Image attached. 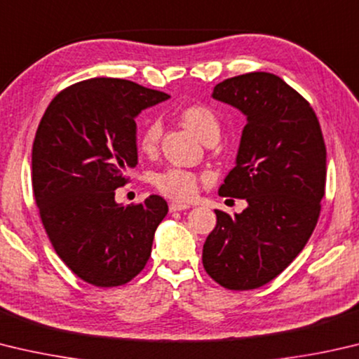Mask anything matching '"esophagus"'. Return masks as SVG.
<instances>
[{
  "mask_svg": "<svg viewBox=\"0 0 359 359\" xmlns=\"http://www.w3.org/2000/svg\"><path fill=\"white\" fill-rule=\"evenodd\" d=\"M187 208H190V205H188V204H182V202H171V204H169V210H171V212L187 210Z\"/></svg>",
  "mask_w": 359,
  "mask_h": 359,
  "instance_id": "34e87169",
  "label": "esophagus"
}]
</instances>
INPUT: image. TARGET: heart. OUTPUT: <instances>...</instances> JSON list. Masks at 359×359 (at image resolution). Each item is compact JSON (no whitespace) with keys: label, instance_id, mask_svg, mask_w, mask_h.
Masks as SVG:
<instances>
[{"label":"heart","instance_id":"heart-1","mask_svg":"<svg viewBox=\"0 0 359 359\" xmlns=\"http://www.w3.org/2000/svg\"><path fill=\"white\" fill-rule=\"evenodd\" d=\"M179 119L182 123L198 136L201 141H205L213 135H219V121L217 114L202 103H190L180 109ZM161 123L151 121L144 127L140 136V149L144 154H152L160 141ZM152 184L165 196L177 201H187L194 196L198 190L199 175L184 168H168L165 171L154 174Z\"/></svg>","mask_w":359,"mask_h":359}]
</instances>
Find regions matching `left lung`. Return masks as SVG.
<instances>
[{
	"label": "left lung",
	"instance_id": "1",
	"mask_svg": "<svg viewBox=\"0 0 359 359\" xmlns=\"http://www.w3.org/2000/svg\"><path fill=\"white\" fill-rule=\"evenodd\" d=\"M213 99L246 116L237 165L219 187L221 196L246 199L217 226L202 250L213 281L229 290L270 283L295 259L316 229L327 179V147L309 102L283 78L266 72L227 78Z\"/></svg>",
	"mask_w": 359,
	"mask_h": 359
}]
</instances>
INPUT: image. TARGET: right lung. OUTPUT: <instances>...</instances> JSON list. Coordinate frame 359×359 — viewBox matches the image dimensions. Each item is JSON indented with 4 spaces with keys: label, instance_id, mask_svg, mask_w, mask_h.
<instances>
[{
    "label": "right lung",
    "instance_id": "obj_1",
    "mask_svg": "<svg viewBox=\"0 0 359 359\" xmlns=\"http://www.w3.org/2000/svg\"><path fill=\"white\" fill-rule=\"evenodd\" d=\"M166 99L128 80L90 78L62 89L37 127L32 191L43 229L62 262L97 287L127 284L144 269L168 213L157 194L114 201L138 163L135 117Z\"/></svg>",
    "mask_w": 359,
    "mask_h": 359
}]
</instances>
